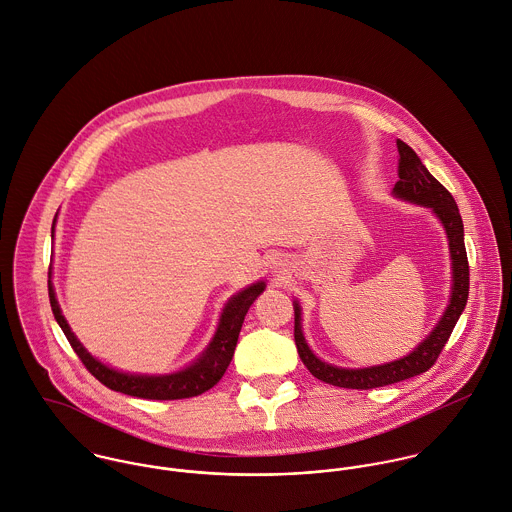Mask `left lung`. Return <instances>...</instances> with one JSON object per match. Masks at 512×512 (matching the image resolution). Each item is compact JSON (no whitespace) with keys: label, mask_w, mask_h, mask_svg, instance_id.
I'll list each match as a JSON object with an SVG mask.
<instances>
[{"label":"left lung","mask_w":512,"mask_h":512,"mask_svg":"<svg viewBox=\"0 0 512 512\" xmlns=\"http://www.w3.org/2000/svg\"><path fill=\"white\" fill-rule=\"evenodd\" d=\"M399 149V180L395 182V196L423 204L433 208V212L439 216L447 230L449 238V250H451V260H453V294H451V304L445 310L441 322L437 328L429 334L427 340L421 341L409 355L375 365V367H365V369H341L334 367L322 359H318L308 343L304 340L302 326H300V306L294 304V340L300 353V359L304 365L310 369V373L330 385L336 387H345V389H373V387H383L391 385L415 375L425 373L431 365H435L439 353L443 351L445 343L451 338V332L463 314L469 298V260H467V250H465V230H463V218L459 214L457 202L451 196V192L425 169L417 153L405 145L403 141H397Z\"/></svg>","instance_id":"8db88e82"}]
</instances>
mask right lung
<instances>
[{"mask_svg":"<svg viewBox=\"0 0 512 512\" xmlns=\"http://www.w3.org/2000/svg\"><path fill=\"white\" fill-rule=\"evenodd\" d=\"M51 232H53V228H51ZM47 286H49V304H51L53 316H55L57 324L61 326L65 338L71 343L73 351L79 355V359L87 367V371L113 391H121L125 395L143 397V399H157V401L196 397L220 381V377L224 375L226 367L232 361L236 341H238L242 324H244V316H246L248 308L252 306V302L266 288L264 282L252 284L246 290H242L240 294H236L226 304L214 340L210 341L206 351L190 367H186L178 373L155 377V375H131V373L115 371V369L103 365L101 361H97L91 353H87V349L73 336L69 324L65 322V318L59 310L51 280L47 282Z\"/></svg>","mask_w":512,"mask_h":512,"instance_id":"1","label":"right lung"}]
</instances>
